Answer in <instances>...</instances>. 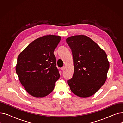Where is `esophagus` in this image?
I'll return each instance as SVG.
<instances>
[{"instance_id":"34e87169","label":"esophagus","mask_w":123,"mask_h":123,"mask_svg":"<svg viewBox=\"0 0 123 123\" xmlns=\"http://www.w3.org/2000/svg\"><path fill=\"white\" fill-rule=\"evenodd\" d=\"M65 69V66H63V67H62L61 68V70L62 71H64Z\"/></svg>"}]
</instances>
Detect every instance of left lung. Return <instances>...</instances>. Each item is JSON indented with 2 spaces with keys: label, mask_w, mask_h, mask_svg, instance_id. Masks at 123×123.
Masks as SVG:
<instances>
[{
  "label": "left lung",
  "mask_w": 123,
  "mask_h": 123,
  "mask_svg": "<svg viewBox=\"0 0 123 123\" xmlns=\"http://www.w3.org/2000/svg\"><path fill=\"white\" fill-rule=\"evenodd\" d=\"M66 42L72 51L74 73L67 83L71 91L80 97L95 94L106 79L110 64L105 52L85 35L71 36Z\"/></svg>",
  "instance_id": "8db88e82"
}]
</instances>
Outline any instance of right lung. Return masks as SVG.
<instances>
[{
  "label": "right lung",
  "mask_w": 123,
  "mask_h": 123,
  "mask_svg": "<svg viewBox=\"0 0 123 123\" xmlns=\"http://www.w3.org/2000/svg\"><path fill=\"white\" fill-rule=\"evenodd\" d=\"M61 39L53 35L38 38L19 55L16 72L21 84L31 96L44 97L54 90L60 77L54 51Z\"/></svg>",
  "instance_id": "1"
}]
</instances>
